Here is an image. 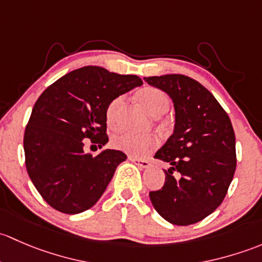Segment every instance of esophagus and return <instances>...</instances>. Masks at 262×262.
<instances>
[{"label": "esophagus", "mask_w": 262, "mask_h": 262, "mask_svg": "<svg viewBox=\"0 0 262 262\" xmlns=\"http://www.w3.org/2000/svg\"><path fill=\"white\" fill-rule=\"evenodd\" d=\"M130 161H132L134 164H136L137 166H140V168H149L150 166V161L146 160V159H140V158H132L130 156Z\"/></svg>", "instance_id": "1"}]
</instances>
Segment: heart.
Returning a JSON list of instances; mask_svg holds the SVG:
<instances>
[{"instance_id":"heart-1","label":"heart","mask_w":262,"mask_h":262,"mask_svg":"<svg viewBox=\"0 0 262 262\" xmlns=\"http://www.w3.org/2000/svg\"><path fill=\"white\" fill-rule=\"evenodd\" d=\"M136 99L140 106L145 110L149 115L154 117L166 113L170 106V99L168 94L160 88L152 87V85H146L137 91ZM125 106V97L117 96L108 103L106 108V121L110 127H117L118 121H120V115ZM159 140L155 135H145V136H136V135L122 134L113 135L111 139V146L116 150L123 151L131 156L141 158V156L147 155L151 151L158 147Z\"/></svg>"}]
</instances>
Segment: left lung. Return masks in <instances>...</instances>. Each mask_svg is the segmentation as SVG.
Returning <instances> with one entry per match:
<instances>
[{
    "label": "left lung",
    "instance_id": "1",
    "mask_svg": "<svg viewBox=\"0 0 262 262\" xmlns=\"http://www.w3.org/2000/svg\"><path fill=\"white\" fill-rule=\"evenodd\" d=\"M171 97L174 134L154 158L170 164L165 183L149 195L168 222L188 226L220 207L236 170V137L227 112L201 83L187 75L144 78ZM180 172V178L172 175Z\"/></svg>",
    "mask_w": 262,
    "mask_h": 262
}]
</instances>
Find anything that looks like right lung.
<instances>
[{
  "instance_id": "right-lung-1",
  "label": "right lung",
  "mask_w": 262,
  "mask_h": 262,
  "mask_svg": "<svg viewBox=\"0 0 262 262\" xmlns=\"http://www.w3.org/2000/svg\"><path fill=\"white\" fill-rule=\"evenodd\" d=\"M142 84L137 75L83 67L59 78L35 102L24 134L25 165L49 206L67 214L93 207L127 159L120 150L84 152V139L107 144L106 108L120 94Z\"/></svg>"
}]
</instances>
